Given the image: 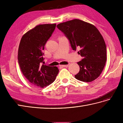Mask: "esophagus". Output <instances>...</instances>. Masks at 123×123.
I'll return each instance as SVG.
<instances>
[{"instance_id":"1","label":"esophagus","mask_w":123,"mask_h":123,"mask_svg":"<svg viewBox=\"0 0 123 123\" xmlns=\"http://www.w3.org/2000/svg\"><path fill=\"white\" fill-rule=\"evenodd\" d=\"M61 67H62V68H64V67H68L69 66V65H60V66Z\"/></svg>"}]
</instances>
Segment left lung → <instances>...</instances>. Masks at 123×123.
<instances>
[{
  "mask_svg": "<svg viewBox=\"0 0 123 123\" xmlns=\"http://www.w3.org/2000/svg\"><path fill=\"white\" fill-rule=\"evenodd\" d=\"M57 27L68 38L73 50L79 49L78 54L83 57L77 63L80 71L75 78L87 82L96 79L107 60L106 44L98 30L90 23L77 19L60 23Z\"/></svg>",
  "mask_w": 123,
  "mask_h": 123,
  "instance_id": "1",
  "label": "left lung"
}]
</instances>
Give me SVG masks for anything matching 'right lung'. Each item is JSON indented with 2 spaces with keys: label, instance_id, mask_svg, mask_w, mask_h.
Listing matches in <instances>:
<instances>
[{
  "label": "right lung",
  "instance_id": "1",
  "mask_svg": "<svg viewBox=\"0 0 123 123\" xmlns=\"http://www.w3.org/2000/svg\"><path fill=\"white\" fill-rule=\"evenodd\" d=\"M56 24H41L22 36L18 51V61L23 74L35 87L44 88L54 81L59 70L56 67L42 64L43 50Z\"/></svg>",
  "mask_w": 123,
  "mask_h": 123
}]
</instances>
